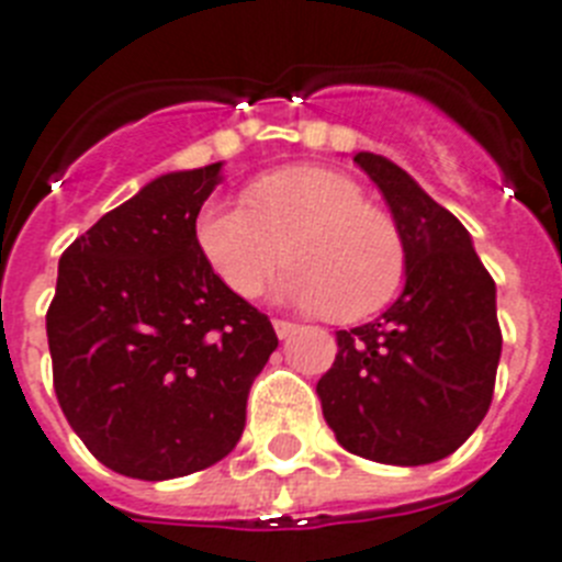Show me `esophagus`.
Returning <instances> with one entry per match:
<instances>
[{"instance_id":"obj_1","label":"esophagus","mask_w":562,"mask_h":562,"mask_svg":"<svg viewBox=\"0 0 562 562\" xmlns=\"http://www.w3.org/2000/svg\"><path fill=\"white\" fill-rule=\"evenodd\" d=\"M273 331H277L280 339H289L296 334V325L289 323V319H273Z\"/></svg>"}]
</instances>
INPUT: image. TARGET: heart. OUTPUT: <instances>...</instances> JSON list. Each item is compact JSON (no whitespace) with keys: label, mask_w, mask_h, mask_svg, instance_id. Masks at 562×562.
Wrapping results in <instances>:
<instances>
[{"label":"heart","mask_w":562,"mask_h":562,"mask_svg":"<svg viewBox=\"0 0 562 562\" xmlns=\"http://www.w3.org/2000/svg\"><path fill=\"white\" fill-rule=\"evenodd\" d=\"M244 205L214 200L193 223L196 248L231 294L251 300L282 259L280 296L334 319H360L391 300L405 248L391 216L337 171L296 165L259 177Z\"/></svg>","instance_id":"1"}]
</instances>
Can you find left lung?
Listing matches in <instances>:
<instances>
[{
    "instance_id": "1",
    "label": "left lung",
    "mask_w": 562,
    "mask_h": 562,
    "mask_svg": "<svg viewBox=\"0 0 562 562\" xmlns=\"http://www.w3.org/2000/svg\"><path fill=\"white\" fill-rule=\"evenodd\" d=\"M353 162L389 202L405 248L403 291L376 319L337 331L317 383L323 417L351 454L389 465L449 457L483 423L503 337L497 289L471 234L391 159Z\"/></svg>"
}]
</instances>
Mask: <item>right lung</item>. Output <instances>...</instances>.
I'll return each mask as SVG.
<instances>
[{"instance_id":"right-lung-1","label":"right lung","mask_w":562,"mask_h":562,"mask_svg":"<svg viewBox=\"0 0 562 562\" xmlns=\"http://www.w3.org/2000/svg\"><path fill=\"white\" fill-rule=\"evenodd\" d=\"M223 162L171 171L108 211L59 259L48 308L54 389L99 463L173 480L220 463L277 334L231 294L193 223Z\"/></svg>"}]
</instances>
